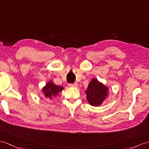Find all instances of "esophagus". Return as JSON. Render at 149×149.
I'll list each match as a JSON object with an SVG mask.
<instances>
[{"label": "esophagus", "mask_w": 149, "mask_h": 149, "mask_svg": "<svg viewBox=\"0 0 149 149\" xmlns=\"http://www.w3.org/2000/svg\"><path fill=\"white\" fill-rule=\"evenodd\" d=\"M68 86H70V87H77L78 84H77V83L75 82V83H74V84H68Z\"/></svg>", "instance_id": "obj_1"}]
</instances>
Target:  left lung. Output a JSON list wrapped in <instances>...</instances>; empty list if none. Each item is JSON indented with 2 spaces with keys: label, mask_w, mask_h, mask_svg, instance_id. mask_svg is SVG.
<instances>
[{
  "label": "left lung",
  "mask_w": 149,
  "mask_h": 149,
  "mask_svg": "<svg viewBox=\"0 0 149 149\" xmlns=\"http://www.w3.org/2000/svg\"><path fill=\"white\" fill-rule=\"evenodd\" d=\"M109 88L96 79H93L86 91V98L89 104L98 107L105 101L109 95Z\"/></svg>",
  "instance_id": "8db88e82"
}]
</instances>
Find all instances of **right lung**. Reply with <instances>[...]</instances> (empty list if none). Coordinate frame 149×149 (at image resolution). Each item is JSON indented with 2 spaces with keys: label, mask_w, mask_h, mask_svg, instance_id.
<instances>
[{
  "label": "right lung",
  "mask_w": 149,
  "mask_h": 149,
  "mask_svg": "<svg viewBox=\"0 0 149 149\" xmlns=\"http://www.w3.org/2000/svg\"><path fill=\"white\" fill-rule=\"evenodd\" d=\"M63 87L54 84L53 82L50 81L42 88V93L46 98L51 99L58 95V93L63 90Z\"/></svg>",
  "instance_id": "right-lung-1"
}]
</instances>
